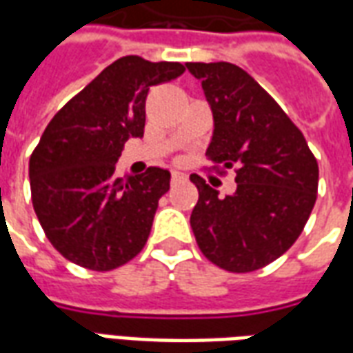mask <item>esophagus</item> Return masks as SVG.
<instances>
[{
  "label": "esophagus",
  "instance_id": "1",
  "mask_svg": "<svg viewBox=\"0 0 353 353\" xmlns=\"http://www.w3.org/2000/svg\"><path fill=\"white\" fill-rule=\"evenodd\" d=\"M187 176L181 174V172H172V183H179V181H185Z\"/></svg>",
  "mask_w": 353,
  "mask_h": 353
}]
</instances>
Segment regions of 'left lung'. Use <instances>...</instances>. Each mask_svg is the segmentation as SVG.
<instances>
[{
    "instance_id": "8db88e82",
    "label": "left lung",
    "mask_w": 353,
    "mask_h": 353,
    "mask_svg": "<svg viewBox=\"0 0 353 353\" xmlns=\"http://www.w3.org/2000/svg\"><path fill=\"white\" fill-rule=\"evenodd\" d=\"M212 115V162L236 166L221 196L196 174L191 227L200 252L229 272H252L295 244L318 194V162L303 132L252 75L230 62H187Z\"/></svg>"
}]
</instances>
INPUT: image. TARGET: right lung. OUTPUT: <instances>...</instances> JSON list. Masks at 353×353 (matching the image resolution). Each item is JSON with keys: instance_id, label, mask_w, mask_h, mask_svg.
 <instances>
[{"instance_id": "obj_1", "label": "right lung", "mask_w": 353, "mask_h": 353, "mask_svg": "<svg viewBox=\"0 0 353 353\" xmlns=\"http://www.w3.org/2000/svg\"><path fill=\"white\" fill-rule=\"evenodd\" d=\"M179 62L123 57L52 117L30 157L37 219L75 265L105 272L145 245L170 172L159 166L115 176L124 143L143 138L149 88L179 77Z\"/></svg>"}]
</instances>
